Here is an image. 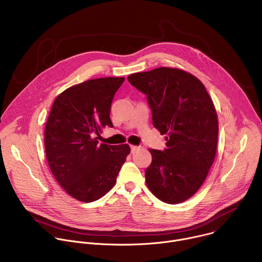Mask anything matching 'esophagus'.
<instances>
[{
  "label": "esophagus",
  "mask_w": 262,
  "mask_h": 262,
  "mask_svg": "<svg viewBox=\"0 0 262 262\" xmlns=\"http://www.w3.org/2000/svg\"><path fill=\"white\" fill-rule=\"evenodd\" d=\"M138 149H140V146H135V145H130V150L132 152H136Z\"/></svg>",
  "instance_id": "34e87169"
}]
</instances>
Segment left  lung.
<instances>
[{
	"label": "left lung",
	"instance_id": "8db88e82",
	"mask_svg": "<svg viewBox=\"0 0 262 262\" xmlns=\"http://www.w3.org/2000/svg\"><path fill=\"white\" fill-rule=\"evenodd\" d=\"M127 80L147 95L154 126L167 135L164 151L149 150L148 189L165 203L188 200L204 182L216 152L219 123L209 94L195 76L177 68L133 73Z\"/></svg>",
	"mask_w": 262,
	"mask_h": 262
}]
</instances>
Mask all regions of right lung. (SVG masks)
<instances>
[{
    "label": "right lung",
    "instance_id": "right-lung-1",
    "mask_svg": "<svg viewBox=\"0 0 262 262\" xmlns=\"http://www.w3.org/2000/svg\"><path fill=\"white\" fill-rule=\"evenodd\" d=\"M124 78L93 79L55 99L45 130L46 155L58 183L72 198L93 202L116 183L130 152L127 144H98L102 128L113 127L111 104Z\"/></svg>",
    "mask_w": 262,
    "mask_h": 262
}]
</instances>
